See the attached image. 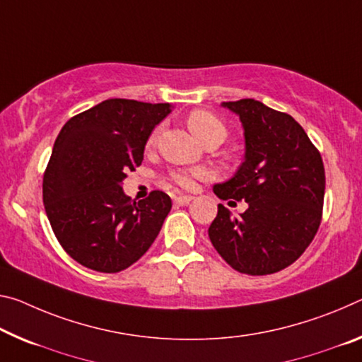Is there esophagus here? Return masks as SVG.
Masks as SVG:
<instances>
[{
  "label": "esophagus",
  "instance_id": "1",
  "mask_svg": "<svg viewBox=\"0 0 362 362\" xmlns=\"http://www.w3.org/2000/svg\"><path fill=\"white\" fill-rule=\"evenodd\" d=\"M193 199V197H190V194H180V197L174 198V203L177 206H187L188 203H190Z\"/></svg>",
  "mask_w": 362,
  "mask_h": 362
}]
</instances>
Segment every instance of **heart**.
Masks as SVG:
<instances>
[{"label":"heart","mask_w":362,"mask_h":362,"mask_svg":"<svg viewBox=\"0 0 362 362\" xmlns=\"http://www.w3.org/2000/svg\"><path fill=\"white\" fill-rule=\"evenodd\" d=\"M187 125L188 129L192 130V134L197 136L199 140H206L209 135L212 134H222L226 136V127L217 119L214 114L209 111H204V109H197V111H192L187 117ZM158 136V130L153 132V135L148 140V145H153L154 140ZM206 175V172L202 169L197 170H179L172 174V180H174L175 185H179L180 188H187L190 190L194 185H197V180L202 179V177Z\"/></svg>","instance_id":"b5f03b06"}]
</instances>
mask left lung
Listing matches in <instances>:
<instances>
[{"mask_svg":"<svg viewBox=\"0 0 362 362\" xmlns=\"http://www.w3.org/2000/svg\"><path fill=\"white\" fill-rule=\"evenodd\" d=\"M240 117L245 159L232 179L216 183L221 199H245L233 217L222 204L211 243L235 271L266 275L293 264L313 242L322 216L325 172L320 153L296 120L261 101L222 103Z\"/></svg>","mask_w":362,"mask_h":362,"instance_id":"left-lung-1","label":"left lung"}]
</instances>
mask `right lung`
<instances>
[{"instance_id": "obj_1", "label": "right lung", "mask_w": 362, "mask_h": 362, "mask_svg": "<svg viewBox=\"0 0 362 362\" xmlns=\"http://www.w3.org/2000/svg\"><path fill=\"white\" fill-rule=\"evenodd\" d=\"M169 103L106 100L69 119L43 177V204L66 253L82 266L114 274L127 269L156 240L172 208L154 190L134 202L124 193L129 170L143 160L153 129Z\"/></svg>"}]
</instances>
